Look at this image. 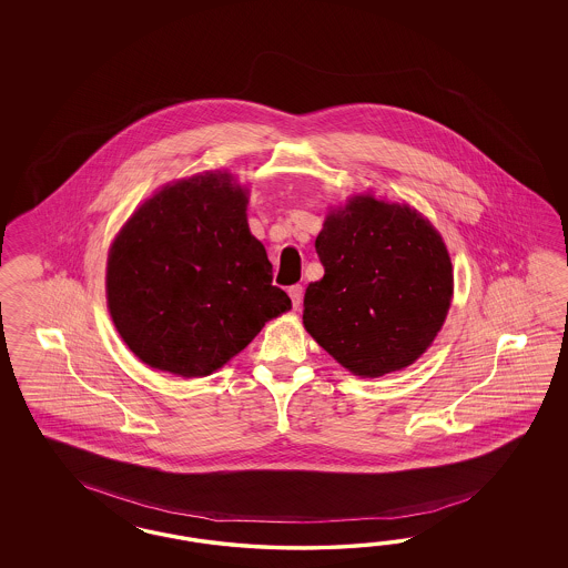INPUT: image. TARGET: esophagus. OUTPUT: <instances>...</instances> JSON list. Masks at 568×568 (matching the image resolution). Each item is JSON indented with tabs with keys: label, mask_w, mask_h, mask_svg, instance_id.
I'll list each match as a JSON object with an SVG mask.
<instances>
[{
	"label": "esophagus",
	"mask_w": 568,
	"mask_h": 568,
	"mask_svg": "<svg viewBox=\"0 0 568 568\" xmlns=\"http://www.w3.org/2000/svg\"><path fill=\"white\" fill-rule=\"evenodd\" d=\"M290 297H292L293 308L300 310L302 300H304V287L302 285H292L290 287Z\"/></svg>",
	"instance_id": "obj_1"
}]
</instances>
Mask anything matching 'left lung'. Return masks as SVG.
I'll list each match as a JSON object with an SVG mask.
<instances>
[{
	"label": "left lung",
	"mask_w": 568,
	"mask_h": 568,
	"mask_svg": "<svg viewBox=\"0 0 568 568\" xmlns=\"http://www.w3.org/2000/svg\"><path fill=\"white\" fill-rule=\"evenodd\" d=\"M325 276L304 295V325L361 377L413 364L446 321L452 262L439 233L416 210L349 200L316 237Z\"/></svg>",
	"instance_id": "left-lung-1"
}]
</instances>
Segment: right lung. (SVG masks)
Returning <instances> with one entry per match:
<instances>
[{
    "mask_svg": "<svg viewBox=\"0 0 568 568\" xmlns=\"http://www.w3.org/2000/svg\"><path fill=\"white\" fill-rule=\"evenodd\" d=\"M226 172L166 185L122 226L108 258V308L158 371L206 377L292 308Z\"/></svg>",
    "mask_w": 568,
    "mask_h": 568,
    "instance_id": "1",
    "label": "right lung"
}]
</instances>
